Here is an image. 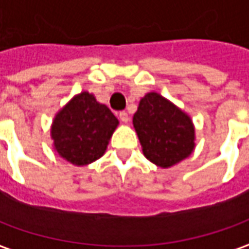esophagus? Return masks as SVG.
Instances as JSON below:
<instances>
[{
    "label": "esophagus",
    "mask_w": 249,
    "mask_h": 249,
    "mask_svg": "<svg viewBox=\"0 0 249 249\" xmlns=\"http://www.w3.org/2000/svg\"><path fill=\"white\" fill-rule=\"evenodd\" d=\"M120 120H121L124 124H128V123H129V116H128V113H126V111H121V113H120Z\"/></svg>",
    "instance_id": "obj_1"
}]
</instances>
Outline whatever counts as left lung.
<instances>
[{
  "label": "left lung",
  "instance_id": "left-lung-1",
  "mask_svg": "<svg viewBox=\"0 0 249 249\" xmlns=\"http://www.w3.org/2000/svg\"><path fill=\"white\" fill-rule=\"evenodd\" d=\"M133 128L144 157L157 167L175 165L187 159L196 146L192 118L157 92L141 99Z\"/></svg>",
  "mask_w": 249,
  "mask_h": 249
}]
</instances>
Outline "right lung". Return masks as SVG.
Here are the masks:
<instances>
[{
    "mask_svg": "<svg viewBox=\"0 0 249 249\" xmlns=\"http://www.w3.org/2000/svg\"><path fill=\"white\" fill-rule=\"evenodd\" d=\"M117 126L118 120L110 108L84 90L59 110L51 126V138L62 159L82 167L105 154Z\"/></svg>",
    "mask_w": 249,
    "mask_h": 249,
    "instance_id": "add662e5",
    "label": "right lung"
}]
</instances>
